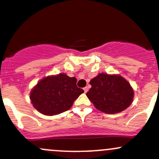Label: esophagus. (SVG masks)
<instances>
[{
  "instance_id": "34e87169",
  "label": "esophagus",
  "mask_w": 159,
  "mask_h": 159,
  "mask_svg": "<svg viewBox=\"0 0 159 159\" xmlns=\"http://www.w3.org/2000/svg\"><path fill=\"white\" fill-rule=\"evenodd\" d=\"M84 92L87 93V92H88V91H89V88H88V87L84 88Z\"/></svg>"
}]
</instances>
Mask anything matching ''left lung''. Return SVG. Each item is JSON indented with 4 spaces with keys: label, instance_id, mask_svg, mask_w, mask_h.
<instances>
[{
    "label": "left lung",
    "instance_id": "1",
    "mask_svg": "<svg viewBox=\"0 0 159 159\" xmlns=\"http://www.w3.org/2000/svg\"><path fill=\"white\" fill-rule=\"evenodd\" d=\"M86 95L97 109L106 114L125 110L132 103L134 91L123 77L101 73L90 81Z\"/></svg>",
    "mask_w": 159,
    "mask_h": 159
}]
</instances>
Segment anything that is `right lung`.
Masks as SVG:
<instances>
[{"label": "right lung", "instance_id": "1", "mask_svg": "<svg viewBox=\"0 0 159 159\" xmlns=\"http://www.w3.org/2000/svg\"><path fill=\"white\" fill-rule=\"evenodd\" d=\"M76 82L75 77L70 78L64 73L44 78L30 91L32 105L45 115H56L69 110L84 92Z\"/></svg>", "mask_w": 159, "mask_h": 159}]
</instances>
